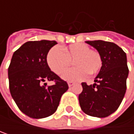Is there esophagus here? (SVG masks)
Here are the masks:
<instances>
[{
  "label": "esophagus",
  "mask_w": 134,
  "mask_h": 134,
  "mask_svg": "<svg viewBox=\"0 0 134 134\" xmlns=\"http://www.w3.org/2000/svg\"><path fill=\"white\" fill-rule=\"evenodd\" d=\"M68 85H69V87H71V86H72L73 85H74V82H72V81H69V82H68Z\"/></svg>",
  "instance_id": "1"
}]
</instances>
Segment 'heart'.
<instances>
[{
    "instance_id": "heart-1",
    "label": "heart",
    "mask_w": 134,
    "mask_h": 134,
    "mask_svg": "<svg viewBox=\"0 0 134 134\" xmlns=\"http://www.w3.org/2000/svg\"><path fill=\"white\" fill-rule=\"evenodd\" d=\"M75 60L77 67L65 71L62 78L69 81H77L85 79L88 73L93 74L102 66V59L97 50L90 49L89 45L76 43L64 48V50L54 46L47 55V63L57 74L60 75Z\"/></svg>"
}]
</instances>
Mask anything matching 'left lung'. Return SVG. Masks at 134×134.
<instances>
[{
    "label": "left lung",
    "instance_id": "obj_1",
    "mask_svg": "<svg viewBox=\"0 0 134 134\" xmlns=\"http://www.w3.org/2000/svg\"><path fill=\"white\" fill-rule=\"evenodd\" d=\"M102 59V66L93 85L82 82L79 103L87 115L106 118L120 106L126 91L129 74L126 53L116 44L105 41H88Z\"/></svg>",
    "mask_w": 134,
    "mask_h": 134
}]
</instances>
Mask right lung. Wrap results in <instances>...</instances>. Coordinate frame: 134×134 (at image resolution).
<instances>
[{
  "mask_svg": "<svg viewBox=\"0 0 134 134\" xmlns=\"http://www.w3.org/2000/svg\"><path fill=\"white\" fill-rule=\"evenodd\" d=\"M55 41H28L16 50L8 69L9 90L17 107L29 118H47L56 112L69 85L50 70L47 54ZM53 80L54 85L44 83Z\"/></svg>",
  "mask_w": 134,
  "mask_h": 134,
  "instance_id": "1",
  "label": "right lung"
}]
</instances>
